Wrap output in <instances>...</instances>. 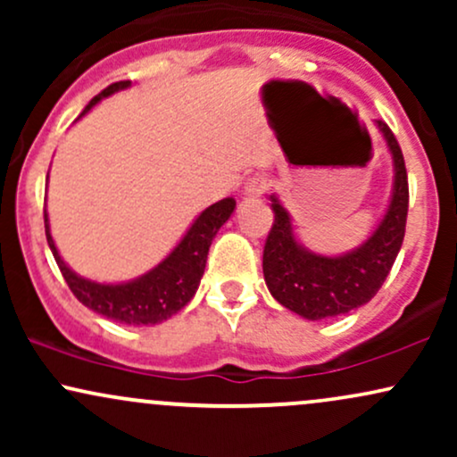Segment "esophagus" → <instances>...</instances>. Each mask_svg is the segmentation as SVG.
I'll return each mask as SVG.
<instances>
[{
  "instance_id": "34e87169",
  "label": "esophagus",
  "mask_w": 457,
  "mask_h": 457,
  "mask_svg": "<svg viewBox=\"0 0 457 457\" xmlns=\"http://www.w3.org/2000/svg\"><path fill=\"white\" fill-rule=\"evenodd\" d=\"M266 187H269V180H266L264 176L262 174L251 176L245 185V197H260L262 193L266 191Z\"/></svg>"
}]
</instances>
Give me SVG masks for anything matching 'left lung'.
<instances>
[{
    "label": "left lung",
    "mask_w": 457,
    "mask_h": 457,
    "mask_svg": "<svg viewBox=\"0 0 457 457\" xmlns=\"http://www.w3.org/2000/svg\"><path fill=\"white\" fill-rule=\"evenodd\" d=\"M376 127L391 152L393 188L385 217L363 245L342 255L313 253L296 240L292 217L279 197L270 195L275 223L264 245V281L272 298L301 318H335L370 303L402 249L408 214L406 165L391 129L382 120H376Z\"/></svg>",
    "instance_id": "8db88e82"
}]
</instances>
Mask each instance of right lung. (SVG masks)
<instances>
[{"instance_id": "obj_1", "label": "right lung", "mask_w": 457, "mask_h": 457, "mask_svg": "<svg viewBox=\"0 0 457 457\" xmlns=\"http://www.w3.org/2000/svg\"><path fill=\"white\" fill-rule=\"evenodd\" d=\"M130 81L112 83L109 87L94 96L90 104L83 109L81 115H86L94 104H98L103 98L112 96V94L127 90ZM49 178V176H46ZM236 208L234 197H225L221 202L212 204L204 211L182 240L174 246L170 255L156 264L154 269L145 272V275L130 279L124 283H96L86 279V277L77 275L71 266L62 260L60 251L54 243L49 228V214L45 211V232L46 243L51 246V253L60 266L62 275L71 287V292L79 301L83 303L92 312L101 313V316L113 320L120 324H159L165 322L174 313L180 312L182 307L195 296L199 281H202L204 269H206L208 249H211L212 238L217 236L221 225L232 217Z\"/></svg>"}]
</instances>
